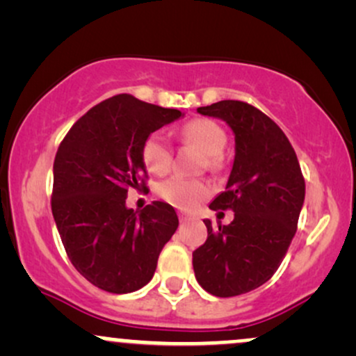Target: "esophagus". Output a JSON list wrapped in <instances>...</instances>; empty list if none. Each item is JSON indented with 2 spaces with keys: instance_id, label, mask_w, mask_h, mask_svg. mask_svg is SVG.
<instances>
[{
  "instance_id": "esophagus-1",
  "label": "esophagus",
  "mask_w": 356,
  "mask_h": 356,
  "mask_svg": "<svg viewBox=\"0 0 356 356\" xmlns=\"http://www.w3.org/2000/svg\"><path fill=\"white\" fill-rule=\"evenodd\" d=\"M192 218H191V216H187V214H182V212H181V214H179V220H181V222L182 224H186V222H189V220H191Z\"/></svg>"
}]
</instances>
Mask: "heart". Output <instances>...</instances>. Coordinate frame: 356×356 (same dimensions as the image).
<instances>
[{
	"label": "heart",
	"mask_w": 356,
	"mask_h": 356,
	"mask_svg": "<svg viewBox=\"0 0 356 356\" xmlns=\"http://www.w3.org/2000/svg\"><path fill=\"white\" fill-rule=\"evenodd\" d=\"M182 144L192 145L202 152L201 167L218 172L224 165L222 149L226 132L211 118H194L181 129ZM142 161L154 175H162L172 164V149L161 134H150L142 145ZM157 195L179 209L191 211L209 195V186L202 179H187L174 175L157 186Z\"/></svg>",
	"instance_id": "heart-1"
}]
</instances>
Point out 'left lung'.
Instances as JSON below:
<instances>
[{
    "mask_svg": "<svg viewBox=\"0 0 356 356\" xmlns=\"http://www.w3.org/2000/svg\"><path fill=\"white\" fill-rule=\"evenodd\" d=\"M199 113L226 122L236 155L226 191L212 211H234L227 226L212 227L192 252L195 280L211 295L229 298L259 288L275 275L298 227L305 177L288 137L266 113L246 102L222 100Z\"/></svg>",
    "mask_w": 356,
    "mask_h": 356,
    "instance_id": "1",
    "label": "left lung"
}]
</instances>
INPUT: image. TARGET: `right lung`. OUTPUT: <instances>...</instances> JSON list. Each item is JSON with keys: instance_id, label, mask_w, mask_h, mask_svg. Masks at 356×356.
I'll use <instances>...</instances> for the list:
<instances>
[{"instance_id": "add662e5", "label": "right lung", "mask_w": 356, "mask_h": 356, "mask_svg": "<svg viewBox=\"0 0 356 356\" xmlns=\"http://www.w3.org/2000/svg\"><path fill=\"white\" fill-rule=\"evenodd\" d=\"M181 115L120 93L80 117L58 147L53 218L73 266L104 291L124 295L149 283L177 229L169 204L154 201L137 212L125 199L130 189H147L145 138Z\"/></svg>"}]
</instances>
